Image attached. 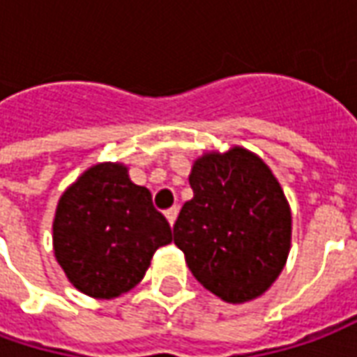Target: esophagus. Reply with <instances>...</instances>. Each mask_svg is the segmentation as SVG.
<instances>
[{"instance_id":"1","label":"esophagus","mask_w":357,"mask_h":357,"mask_svg":"<svg viewBox=\"0 0 357 357\" xmlns=\"http://www.w3.org/2000/svg\"><path fill=\"white\" fill-rule=\"evenodd\" d=\"M166 218H168V222H170V225L176 224V218H178V206H172V208H168L166 212Z\"/></svg>"}]
</instances>
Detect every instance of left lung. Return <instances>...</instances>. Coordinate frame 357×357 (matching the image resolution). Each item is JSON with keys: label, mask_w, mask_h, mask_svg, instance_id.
<instances>
[{"label": "left lung", "mask_w": 357, "mask_h": 357, "mask_svg": "<svg viewBox=\"0 0 357 357\" xmlns=\"http://www.w3.org/2000/svg\"><path fill=\"white\" fill-rule=\"evenodd\" d=\"M193 199L181 206L174 243L195 279L231 304L258 298L291 250V208L268 164L243 147L206 153L191 168Z\"/></svg>", "instance_id": "8db88e82"}]
</instances>
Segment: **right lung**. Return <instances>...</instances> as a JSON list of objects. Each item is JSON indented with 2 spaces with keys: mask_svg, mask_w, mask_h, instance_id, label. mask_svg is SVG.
Returning <instances> with one entry per match:
<instances>
[{
  "mask_svg": "<svg viewBox=\"0 0 357 357\" xmlns=\"http://www.w3.org/2000/svg\"><path fill=\"white\" fill-rule=\"evenodd\" d=\"M170 243L168 220L124 164H95L59 199L55 258L68 281L91 298H116L133 289L156 248Z\"/></svg>",
  "mask_w": 357,
  "mask_h": 357,
  "instance_id": "right-lung-1",
  "label": "right lung"
}]
</instances>
